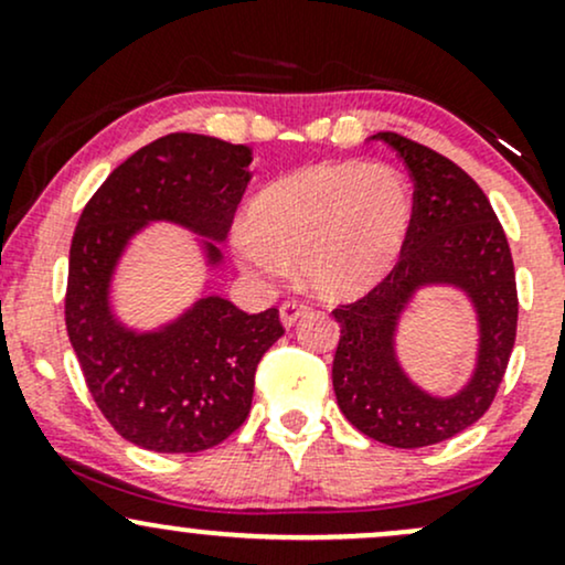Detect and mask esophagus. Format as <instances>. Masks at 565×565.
I'll return each instance as SVG.
<instances>
[{
  "label": "esophagus",
  "instance_id": "obj_1",
  "mask_svg": "<svg viewBox=\"0 0 565 565\" xmlns=\"http://www.w3.org/2000/svg\"><path fill=\"white\" fill-rule=\"evenodd\" d=\"M308 305L305 302H297V300H287L281 305V308H278V319H281V323L284 327H295L297 323V319H300V316H305L308 313Z\"/></svg>",
  "mask_w": 565,
  "mask_h": 565
}]
</instances>
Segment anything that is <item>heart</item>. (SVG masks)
<instances>
[{"instance_id":"obj_1","label":"heart","mask_w":565,"mask_h":565,"mask_svg":"<svg viewBox=\"0 0 565 565\" xmlns=\"http://www.w3.org/2000/svg\"><path fill=\"white\" fill-rule=\"evenodd\" d=\"M404 174L364 161H321L284 174L249 201L236 260L257 281L284 276L332 302L359 300L393 274L412 231Z\"/></svg>"}]
</instances>
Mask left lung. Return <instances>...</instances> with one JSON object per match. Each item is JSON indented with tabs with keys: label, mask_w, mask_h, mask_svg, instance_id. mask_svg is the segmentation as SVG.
Here are the masks:
<instances>
[{
	"label": "left lung",
	"mask_w": 565,
	"mask_h": 565,
	"mask_svg": "<svg viewBox=\"0 0 565 565\" xmlns=\"http://www.w3.org/2000/svg\"><path fill=\"white\" fill-rule=\"evenodd\" d=\"M414 180L404 255L377 289L334 310L340 323L332 385L345 419L395 449H419L476 425L494 401L518 327L515 268L502 225L468 172L427 146L377 132ZM462 290L477 313V364L449 396L417 386L399 364L397 329L423 288Z\"/></svg>",
	"instance_id": "1"
}]
</instances>
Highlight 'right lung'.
<instances>
[{"label":"right lung","mask_w":565,"mask_h":565,"mask_svg":"<svg viewBox=\"0 0 565 565\" xmlns=\"http://www.w3.org/2000/svg\"><path fill=\"white\" fill-rule=\"evenodd\" d=\"M249 164L246 146L167 135L116 167L76 223L66 291L71 348L103 417L148 451L196 454L238 430L257 364L284 334L276 308L244 313L212 295ZM153 222L198 233L207 281L174 320L138 330L115 313L113 281L128 246Z\"/></svg>","instance_id":"obj_1"}]
</instances>
